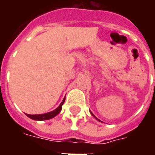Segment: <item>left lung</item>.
<instances>
[{
    "instance_id": "8db88e82",
    "label": "left lung",
    "mask_w": 155,
    "mask_h": 155,
    "mask_svg": "<svg viewBox=\"0 0 155 155\" xmlns=\"http://www.w3.org/2000/svg\"><path fill=\"white\" fill-rule=\"evenodd\" d=\"M91 114H92V115H93V116H94V118H95V119H96V120H99V121H101V120H99V119H98V118H96V117L94 116V114H93V113H92V112H91Z\"/></svg>"
}]
</instances>
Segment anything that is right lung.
<instances>
[{
  "label": "right lung",
  "mask_w": 155,
  "mask_h": 155,
  "mask_svg": "<svg viewBox=\"0 0 155 155\" xmlns=\"http://www.w3.org/2000/svg\"><path fill=\"white\" fill-rule=\"evenodd\" d=\"M64 101H65V97L64 98V100L62 101V102L61 103V104L58 106L54 110L51 111V112H48V113H45V114H26V116H28L29 118H31L32 120H50V119H52L54 118V116H56L60 112H61V109H62V105L64 104Z\"/></svg>",
  "instance_id": "right-lung-1"
}]
</instances>
